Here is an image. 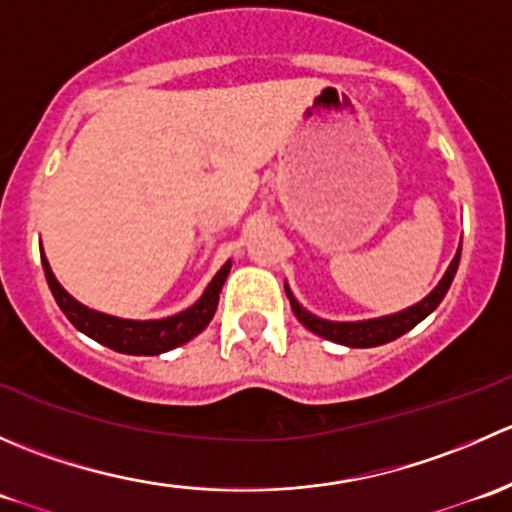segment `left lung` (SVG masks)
Masks as SVG:
<instances>
[{
	"label": "left lung",
	"instance_id": "1",
	"mask_svg": "<svg viewBox=\"0 0 512 512\" xmlns=\"http://www.w3.org/2000/svg\"><path fill=\"white\" fill-rule=\"evenodd\" d=\"M458 262H461V245H458L456 257H453L451 265H448L446 275L441 277V282H438V285L433 287L421 302L411 304V307L401 309V312L396 314H386V317H376V319H361V322H332V319H322L297 302V297H294L287 282H285V292L289 297V304H292L294 317H297L309 332L317 334V337H324L329 339V342H337V344H344V347H354V349L381 347V344L394 342V339H399L401 334L414 329L418 322H423V319H426L428 314L441 304V299L446 297L448 287H451L453 277H456Z\"/></svg>",
	"mask_w": 512,
	"mask_h": 512
}]
</instances>
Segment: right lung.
<instances>
[{
    "mask_svg": "<svg viewBox=\"0 0 512 512\" xmlns=\"http://www.w3.org/2000/svg\"><path fill=\"white\" fill-rule=\"evenodd\" d=\"M41 265H44L46 282H49V289L51 294H54L56 304H59L61 312L66 314V319H69L79 332H84L86 337L103 344V347L113 349V352L156 356L190 342V339L198 337V334L208 327L210 319L215 317V309H218L220 292H223L227 275H230L232 262L227 260L225 265L220 267L218 275L210 280V285L205 287V292L200 294V299L193 307L163 319H123L106 312H96V309L86 307L79 299L71 297V294L59 285V280H56L54 272H51V265L49 260H46L44 250H41Z\"/></svg>",
    "mask_w": 512,
    "mask_h": 512,
    "instance_id": "obj_1",
    "label": "right lung"
}]
</instances>
